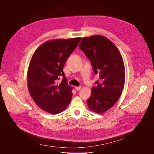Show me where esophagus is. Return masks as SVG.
Instances as JSON below:
<instances>
[{
    "label": "esophagus",
    "instance_id": "1",
    "mask_svg": "<svg viewBox=\"0 0 154 154\" xmlns=\"http://www.w3.org/2000/svg\"><path fill=\"white\" fill-rule=\"evenodd\" d=\"M81 88H82L81 86H75V89L76 91H79V90H81Z\"/></svg>",
    "mask_w": 154,
    "mask_h": 154
}]
</instances>
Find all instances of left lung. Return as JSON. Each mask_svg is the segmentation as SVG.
I'll return each mask as SVG.
<instances>
[{
  "instance_id": "1",
  "label": "left lung",
  "mask_w": 154,
  "mask_h": 154,
  "mask_svg": "<svg viewBox=\"0 0 154 154\" xmlns=\"http://www.w3.org/2000/svg\"><path fill=\"white\" fill-rule=\"evenodd\" d=\"M79 48L89 58L94 72L99 74L91 95L87 100L91 111L103 113L120 97L125 83V67L116 46L107 38L94 35L82 38Z\"/></svg>"
}]
</instances>
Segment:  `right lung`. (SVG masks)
I'll return each mask as SVG.
<instances>
[{
	"label": "right lung",
	"mask_w": 154,
	"mask_h": 154,
	"mask_svg": "<svg viewBox=\"0 0 154 154\" xmlns=\"http://www.w3.org/2000/svg\"><path fill=\"white\" fill-rule=\"evenodd\" d=\"M80 39L49 40L34 52L27 71V86L33 100L42 110L56 115L63 112L70 103L73 88L67 83L63 66ZM60 75L63 79L58 84Z\"/></svg>",
	"instance_id": "right-lung-1"
}]
</instances>
